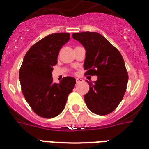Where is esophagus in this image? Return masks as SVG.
I'll use <instances>...</instances> for the list:
<instances>
[{
  "label": "esophagus",
  "instance_id": "1",
  "mask_svg": "<svg viewBox=\"0 0 149 149\" xmlns=\"http://www.w3.org/2000/svg\"><path fill=\"white\" fill-rule=\"evenodd\" d=\"M83 81H84V80H83L82 78H76V82H77V84L83 82Z\"/></svg>",
  "mask_w": 149,
  "mask_h": 149
}]
</instances>
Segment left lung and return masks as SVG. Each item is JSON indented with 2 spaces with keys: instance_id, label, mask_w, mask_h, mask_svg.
Instances as JSON below:
<instances>
[{
  "instance_id": "1",
  "label": "left lung",
  "mask_w": 149,
  "mask_h": 149,
  "mask_svg": "<svg viewBox=\"0 0 149 149\" xmlns=\"http://www.w3.org/2000/svg\"><path fill=\"white\" fill-rule=\"evenodd\" d=\"M73 39L86 49L85 75H96L98 80L87 83L89 91L84 101L90 111L104 116L115 110L127 88L128 74L123 57L118 50L102 35L96 32L72 34Z\"/></svg>"
}]
</instances>
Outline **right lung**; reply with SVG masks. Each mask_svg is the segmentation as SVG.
I'll use <instances>...</instances> for the list:
<instances>
[{
	"label": "right lung",
	"mask_w": 149,
	"mask_h": 149,
	"mask_svg": "<svg viewBox=\"0 0 149 149\" xmlns=\"http://www.w3.org/2000/svg\"><path fill=\"white\" fill-rule=\"evenodd\" d=\"M70 34L58 33L47 36L28 50L19 70V80L24 98L36 114L51 119L63 110L75 79L65 77L60 84L53 82L52 70L57 63L60 48Z\"/></svg>",
	"instance_id": "add662e5"
}]
</instances>
